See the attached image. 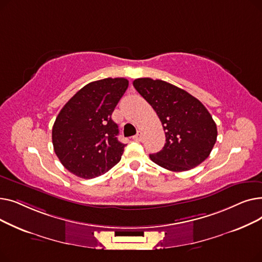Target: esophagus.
Here are the masks:
<instances>
[{
  "label": "esophagus",
  "instance_id": "34e87169",
  "mask_svg": "<svg viewBox=\"0 0 262 262\" xmlns=\"http://www.w3.org/2000/svg\"><path fill=\"white\" fill-rule=\"evenodd\" d=\"M142 139H143L142 132H138V134L134 136V140H136V141H142Z\"/></svg>",
  "mask_w": 262,
  "mask_h": 262
}]
</instances>
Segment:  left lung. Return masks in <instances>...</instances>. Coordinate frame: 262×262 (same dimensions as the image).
Segmentation results:
<instances>
[{
	"label": "left lung",
	"instance_id": "left-lung-1",
	"mask_svg": "<svg viewBox=\"0 0 262 262\" xmlns=\"http://www.w3.org/2000/svg\"><path fill=\"white\" fill-rule=\"evenodd\" d=\"M133 85L159 117L166 144L149 158L158 166L183 172L201 164L216 141V125L206 107L193 95L167 81L137 78Z\"/></svg>",
	"mask_w": 262,
	"mask_h": 262
}]
</instances>
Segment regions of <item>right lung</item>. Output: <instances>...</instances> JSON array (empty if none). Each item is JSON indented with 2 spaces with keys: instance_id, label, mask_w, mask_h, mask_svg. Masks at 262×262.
Wrapping results in <instances>:
<instances>
[{
  "instance_id": "add662e5",
  "label": "right lung",
  "mask_w": 262,
  "mask_h": 262,
  "mask_svg": "<svg viewBox=\"0 0 262 262\" xmlns=\"http://www.w3.org/2000/svg\"><path fill=\"white\" fill-rule=\"evenodd\" d=\"M128 87L126 78H104L77 91L58 114L52 129L55 154L62 166L81 178L105 174L121 160L114 110Z\"/></svg>"
}]
</instances>
